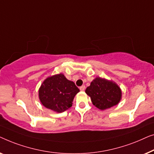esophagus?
I'll return each instance as SVG.
<instances>
[{
    "label": "esophagus",
    "mask_w": 154,
    "mask_h": 154,
    "mask_svg": "<svg viewBox=\"0 0 154 154\" xmlns=\"http://www.w3.org/2000/svg\"><path fill=\"white\" fill-rule=\"evenodd\" d=\"M85 86H84V85H82V86H80V87H79V89H80V91H84V90H85Z\"/></svg>",
    "instance_id": "obj_1"
}]
</instances>
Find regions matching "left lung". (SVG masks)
<instances>
[{
    "label": "left lung",
    "instance_id": "8db88e82",
    "mask_svg": "<svg viewBox=\"0 0 154 154\" xmlns=\"http://www.w3.org/2000/svg\"><path fill=\"white\" fill-rule=\"evenodd\" d=\"M85 92L91 97L93 105L101 110L117 105L122 94L120 87L115 82L100 77L93 80Z\"/></svg>",
    "mask_w": 154,
    "mask_h": 154
}]
</instances>
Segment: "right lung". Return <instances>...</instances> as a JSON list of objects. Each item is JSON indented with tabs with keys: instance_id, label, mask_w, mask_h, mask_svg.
Segmentation results:
<instances>
[{
	"instance_id": "obj_1",
	"label": "right lung",
	"mask_w": 154,
	"mask_h": 154,
	"mask_svg": "<svg viewBox=\"0 0 154 154\" xmlns=\"http://www.w3.org/2000/svg\"><path fill=\"white\" fill-rule=\"evenodd\" d=\"M79 89L62 73L47 77L39 88V98L47 109L60 113L72 107Z\"/></svg>"
}]
</instances>
